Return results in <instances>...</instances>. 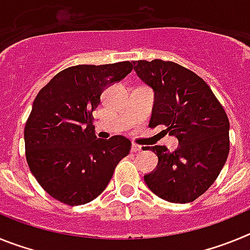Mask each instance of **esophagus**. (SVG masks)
Returning a JSON list of instances; mask_svg holds the SVG:
<instances>
[{
  "mask_svg": "<svg viewBox=\"0 0 250 250\" xmlns=\"http://www.w3.org/2000/svg\"><path fill=\"white\" fill-rule=\"evenodd\" d=\"M141 150H143V147H141L140 145H138V144H132L131 145V151L138 152V151H141Z\"/></svg>",
  "mask_w": 250,
  "mask_h": 250,
  "instance_id": "esophagus-1",
  "label": "esophagus"
}]
</instances>
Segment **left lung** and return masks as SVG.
Here are the masks:
<instances>
[{
    "mask_svg": "<svg viewBox=\"0 0 250 250\" xmlns=\"http://www.w3.org/2000/svg\"><path fill=\"white\" fill-rule=\"evenodd\" d=\"M136 75L154 91L150 127L178 138L179 146L150 147L158 165L144 175L147 188L167 202H194L210 188L229 154V120L208 83L171 61H134ZM161 131V132H163Z\"/></svg>",
    "mask_w": 250,
    "mask_h": 250,
    "instance_id": "obj_1",
    "label": "left lung"
}]
</instances>
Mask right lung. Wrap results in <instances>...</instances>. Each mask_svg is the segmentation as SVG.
I'll return each mask as SVG.
<instances>
[{
	"mask_svg": "<svg viewBox=\"0 0 250 250\" xmlns=\"http://www.w3.org/2000/svg\"><path fill=\"white\" fill-rule=\"evenodd\" d=\"M132 62L65 68L40 90L25 126L26 160L46 193L67 205L98 198L131 141L121 135L98 139L92 111L107 86L132 70Z\"/></svg>",
	"mask_w": 250,
	"mask_h": 250,
	"instance_id": "right-lung-1",
	"label": "right lung"
}]
</instances>
